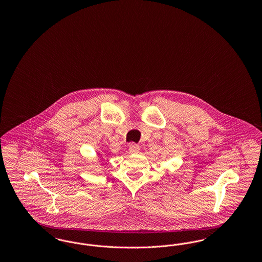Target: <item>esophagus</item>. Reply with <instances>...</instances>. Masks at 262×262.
Instances as JSON below:
<instances>
[{"label": "esophagus", "mask_w": 262, "mask_h": 262, "mask_svg": "<svg viewBox=\"0 0 262 262\" xmlns=\"http://www.w3.org/2000/svg\"><path fill=\"white\" fill-rule=\"evenodd\" d=\"M128 151H129V153H132V154H137V153H139V151H140V147H139V145H137V144L132 143V144H129V146H128Z\"/></svg>", "instance_id": "obj_1"}]
</instances>
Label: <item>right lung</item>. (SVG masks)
Masks as SVG:
<instances>
[{
    "instance_id": "obj_1",
    "label": "right lung",
    "mask_w": 262,
    "mask_h": 262,
    "mask_svg": "<svg viewBox=\"0 0 262 262\" xmlns=\"http://www.w3.org/2000/svg\"><path fill=\"white\" fill-rule=\"evenodd\" d=\"M99 156H100V155H99ZM100 157H101V156H100Z\"/></svg>"
}]
</instances>
